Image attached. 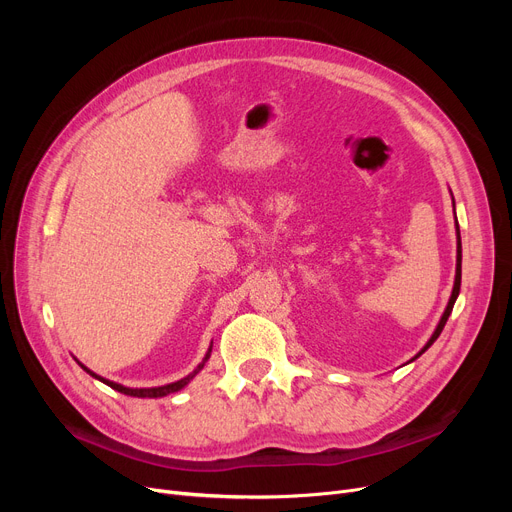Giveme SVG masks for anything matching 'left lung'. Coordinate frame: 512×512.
<instances>
[{
  "label": "left lung",
  "instance_id": "1",
  "mask_svg": "<svg viewBox=\"0 0 512 512\" xmlns=\"http://www.w3.org/2000/svg\"><path fill=\"white\" fill-rule=\"evenodd\" d=\"M452 195V193H450ZM452 207H454V197H452ZM454 220H456V211H454ZM454 226H456V274H454V286H452V294H450V299H448V305H446V309H444V313H442V317H440V321H438V326H436V330H434V334H432V338L427 340V344L421 348V351L411 359V361H415L417 357H421L429 346H432L436 340H438V336L442 334V330H444V326H446V321H448V317H450V313H452V307H454V303H456V297H459V292H461V261H463V249H461V230H459V222H454Z\"/></svg>",
  "mask_w": 512,
  "mask_h": 512
}]
</instances>
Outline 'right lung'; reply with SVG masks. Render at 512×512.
I'll list each match as a JSON object with an SVG mask.
<instances>
[{"label":"right lung","mask_w":512,"mask_h":512,"mask_svg":"<svg viewBox=\"0 0 512 512\" xmlns=\"http://www.w3.org/2000/svg\"><path fill=\"white\" fill-rule=\"evenodd\" d=\"M211 346H213V342L209 344V348H207V353H205V357H203V361L197 365V369L193 371V373H188L186 378H182V380H178V382H172V384H166V386H157V388H126V386H122V384H116V382H110V380H105V378H101V375H97V373H93L89 367H85L83 363L78 361V365L83 367L89 375H93L95 380H99V382H103L105 386H110V388H114V390H118V392H122V394H126V396H137V398H161V396H168V394H172V392H178V390H182L188 382H191L195 375L205 367V363H207V359L211 357Z\"/></svg>","instance_id":"right-lung-1"}]
</instances>
